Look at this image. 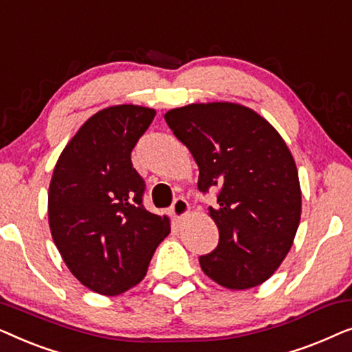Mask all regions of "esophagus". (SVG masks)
Masks as SVG:
<instances>
[{
    "mask_svg": "<svg viewBox=\"0 0 352 352\" xmlns=\"http://www.w3.org/2000/svg\"><path fill=\"white\" fill-rule=\"evenodd\" d=\"M189 210H190V206H189V204H187V200L184 199V197H177V199H175V201H173V205H171V213L176 219L184 218V216L189 213Z\"/></svg>",
    "mask_w": 352,
    "mask_h": 352,
    "instance_id": "esophagus-1",
    "label": "esophagus"
}]
</instances>
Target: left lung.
I'll return each mask as SVG.
<instances>
[{
	"label": "left lung",
	"instance_id": "1",
	"mask_svg": "<svg viewBox=\"0 0 352 352\" xmlns=\"http://www.w3.org/2000/svg\"><path fill=\"white\" fill-rule=\"evenodd\" d=\"M165 120L199 165V190L218 187L210 216L219 242L201 271L230 290L261 285L290 252L301 218L292 152L254 110L232 102L190 104Z\"/></svg>",
	"mask_w": 352,
	"mask_h": 352
}]
</instances>
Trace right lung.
<instances>
[{
  "label": "right lung",
  "instance_id": "1",
  "mask_svg": "<svg viewBox=\"0 0 352 352\" xmlns=\"http://www.w3.org/2000/svg\"><path fill=\"white\" fill-rule=\"evenodd\" d=\"M155 110L113 105L94 113L62 151L47 194L52 239L89 290L115 296L146 277L170 219L142 205L144 179L131 152Z\"/></svg>",
  "mask_w": 352,
  "mask_h": 352
}]
</instances>
